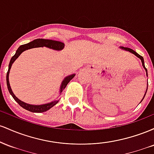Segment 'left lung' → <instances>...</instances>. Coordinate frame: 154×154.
Returning a JSON list of instances; mask_svg holds the SVG:
<instances>
[{"label":"left lung","mask_w":154,"mask_h":154,"mask_svg":"<svg viewBox=\"0 0 154 154\" xmlns=\"http://www.w3.org/2000/svg\"><path fill=\"white\" fill-rule=\"evenodd\" d=\"M119 48H120V49H122V50L126 51H129V52H130V53H131V54H134V55H135V56H137V58H139V59L141 60V62H142L143 67V68H144V69L146 70V76H147V77H148V72H147V69H146V67H145V64H144V59H143V56H141L140 55H139L138 54H137V53H136L135 51H133V50H132V49H131V48H125V47L120 46V47H119ZM147 81H148V80H147ZM147 90H148V82H147V88H146V93H145V94H144V96H143V99L141 100V101H140V102H142V100H143V98H144L145 95H146V92H147Z\"/></svg>","instance_id":"1"}]
</instances>
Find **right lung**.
Segmentation results:
<instances>
[{
	"mask_svg": "<svg viewBox=\"0 0 154 154\" xmlns=\"http://www.w3.org/2000/svg\"><path fill=\"white\" fill-rule=\"evenodd\" d=\"M40 47H46L48 48L53 49L55 51H61L64 48V43L60 41H56V40H45V39H36L34 40L33 41L30 42L29 43L24 44V45H20L19 47V48L17 49L16 51V54L11 59L9 65H8V70L7 72L6 75V83H7V87H8V90L9 91L10 94L12 95V97L14 98L16 101L19 104V106H21L22 108H24L26 110L31 111V112L34 113H42L45 112L48 110L52 108L54 106L56 105V103L59 102V99L58 100H54L53 101L50 102V103H44V104H40V105H34V104H29L26 103L25 102L22 101L21 100H19L16 95L14 94L13 91H12L11 88L10 83H9V73H10V69L11 68L12 64L14 62L16 61V59H17V58L22 54V53L24 52V51L29 50V49L34 48H40ZM75 74H72L69 76H66L64 79H63V81L61 82V85L60 86V90H59V94H61L63 90L65 89V88L66 87L67 84L70 82L72 79H73L75 77Z\"/></svg>",
	"mask_w": 154,
	"mask_h": 154,
	"instance_id": "obj_1",
	"label": "right lung"
}]
</instances>
